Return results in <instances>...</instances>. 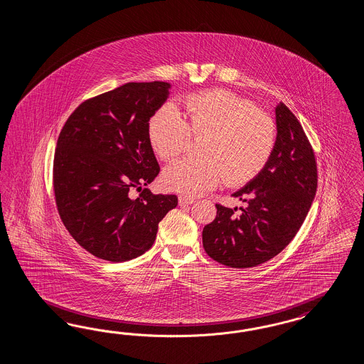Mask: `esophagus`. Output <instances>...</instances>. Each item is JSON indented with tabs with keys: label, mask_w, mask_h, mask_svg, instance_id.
<instances>
[{
	"label": "esophagus",
	"mask_w": 364,
	"mask_h": 364,
	"mask_svg": "<svg viewBox=\"0 0 364 364\" xmlns=\"http://www.w3.org/2000/svg\"><path fill=\"white\" fill-rule=\"evenodd\" d=\"M195 203V198H187V196H178V204L180 205H191Z\"/></svg>",
	"instance_id": "1"
}]
</instances>
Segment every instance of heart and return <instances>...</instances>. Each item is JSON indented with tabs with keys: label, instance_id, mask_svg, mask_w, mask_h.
Instances as JSON below:
<instances>
[{
	"label": "heart",
	"instance_id": "heart-1",
	"mask_svg": "<svg viewBox=\"0 0 364 364\" xmlns=\"http://www.w3.org/2000/svg\"><path fill=\"white\" fill-rule=\"evenodd\" d=\"M148 137L161 160L184 152L191 137L201 139V159H181L168 166L163 183L169 191L198 196L224 178L242 186L268 163L276 140L274 120L263 110L225 90L193 95L186 101L184 119L175 105L164 104L148 122Z\"/></svg>",
	"mask_w": 364,
	"mask_h": 364
}]
</instances>
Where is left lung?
<instances>
[{"mask_svg":"<svg viewBox=\"0 0 364 364\" xmlns=\"http://www.w3.org/2000/svg\"><path fill=\"white\" fill-rule=\"evenodd\" d=\"M275 146L263 171L233 198L247 207L216 204V218L203 230V247L213 260L232 268L262 264L295 237L318 187L315 154L295 114L275 107Z\"/></svg>","mask_w":364,"mask_h":364,"instance_id":"1","label":"left lung"}]
</instances>
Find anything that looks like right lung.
<instances>
[{
    "label": "right lung",
    "mask_w": 364,
    "mask_h": 364,
    "mask_svg": "<svg viewBox=\"0 0 364 364\" xmlns=\"http://www.w3.org/2000/svg\"><path fill=\"white\" fill-rule=\"evenodd\" d=\"M164 81L128 82L84 101L58 136L53 187L60 218L89 254L122 263L145 254L175 195H154L160 172L148 122L169 96ZM133 188L144 189L137 199Z\"/></svg>",
    "instance_id": "add662e5"
}]
</instances>
